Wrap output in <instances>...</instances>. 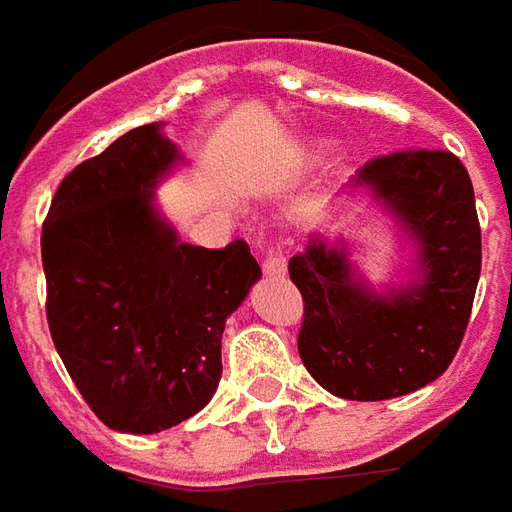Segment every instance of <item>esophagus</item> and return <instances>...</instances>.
Returning a JSON list of instances; mask_svg holds the SVG:
<instances>
[{
    "instance_id": "34e87169",
    "label": "esophagus",
    "mask_w": 512,
    "mask_h": 512,
    "mask_svg": "<svg viewBox=\"0 0 512 512\" xmlns=\"http://www.w3.org/2000/svg\"><path fill=\"white\" fill-rule=\"evenodd\" d=\"M264 275L267 278H281L286 275V256L281 253V248H270L267 256H264Z\"/></svg>"
}]
</instances>
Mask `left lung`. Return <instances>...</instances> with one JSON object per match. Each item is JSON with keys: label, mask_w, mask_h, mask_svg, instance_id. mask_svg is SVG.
<instances>
[{"label": "left lung", "mask_w": 512, "mask_h": 512, "mask_svg": "<svg viewBox=\"0 0 512 512\" xmlns=\"http://www.w3.org/2000/svg\"><path fill=\"white\" fill-rule=\"evenodd\" d=\"M420 245L423 278L401 292L354 283L346 253L313 237L289 259L302 294L297 349L308 374L338 398L384 401L445 374L464 341L477 278L480 220L472 179L445 149H404L357 171Z\"/></svg>", "instance_id": "8db88e82"}]
</instances>
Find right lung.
<instances>
[{
	"label": "right lung",
	"instance_id": "obj_1",
	"mask_svg": "<svg viewBox=\"0 0 512 512\" xmlns=\"http://www.w3.org/2000/svg\"><path fill=\"white\" fill-rule=\"evenodd\" d=\"M160 125H141L78 163L51 199L40 234L54 346L98 420L158 434L218 390L220 338L261 278L245 240L179 242L152 193L177 163Z\"/></svg>",
	"mask_w": 512,
	"mask_h": 512
}]
</instances>
